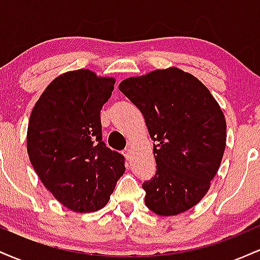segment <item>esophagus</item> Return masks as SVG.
Here are the masks:
<instances>
[{
	"instance_id": "esophagus-1",
	"label": "esophagus",
	"mask_w": 260,
	"mask_h": 260,
	"mask_svg": "<svg viewBox=\"0 0 260 260\" xmlns=\"http://www.w3.org/2000/svg\"><path fill=\"white\" fill-rule=\"evenodd\" d=\"M123 155H124V156H126V159H127V160H129L131 157H132V149H131V148L124 149Z\"/></svg>"
}]
</instances>
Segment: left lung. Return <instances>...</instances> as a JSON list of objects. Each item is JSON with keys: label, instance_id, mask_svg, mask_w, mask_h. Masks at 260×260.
<instances>
[{"label": "left lung", "instance_id": "8db88e82", "mask_svg": "<svg viewBox=\"0 0 260 260\" xmlns=\"http://www.w3.org/2000/svg\"><path fill=\"white\" fill-rule=\"evenodd\" d=\"M118 89L139 109L154 140L156 174L143 183L145 205L161 216L202 201L221 164L226 120L199 79L180 68L122 80Z\"/></svg>", "mask_w": 260, "mask_h": 260}]
</instances>
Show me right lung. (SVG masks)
<instances>
[{
    "instance_id": "1",
    "label": "right lung",
    "mask_w": 260,
    "mask_h": 260,
    "mask_svg": "<svg viewBox=\"0 0 260 260\" xmlns=\"http://www.w3.org/2000/svg\"><path fill=\"white\" fill-rule=\"evenodd\" d=\"M116 79L90 70L66 72L46 86L26 133L29 159L47 190L76 213L104 208L124 174V157L105 145L100 111Z\"/></svg>"
}]
</instances>
